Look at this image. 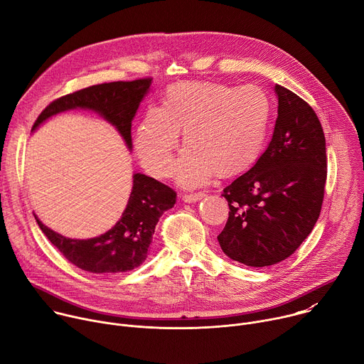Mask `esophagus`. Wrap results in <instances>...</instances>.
Masks as SVG:
<instances>
[{
    "label": "esophagus",
    "instance_id": "34e87169",
    "mask_svg": "<svg viewBox=\"0 0 364 364\" xmlns=\"http://www.w3.org/2000/svg\"><path fill=\"white\" fill-rule=\"evenodd\" d=\"M205 196L204 191H198V193H190V194H183V200L186 203H193V201H198Z\"/></svg>",
    "mask_w": 364,
    "mask_h": 364
}]
</instances>
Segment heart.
<instances>
[{
  "label": "heart",
  "instance_id": "b5f03b06",
  "mask_svg": "<svg viewBox=\"0 0 364 364\" xmlns=\"http://www.w3.org/2000/svg\"><path fill=\"white\" fill-rule=\"evenodd\" d=\"M271 119L272 100L259 86L183 82L167 89L160 108L142 115L134 148L142 167L164 178L183 132L187 148L174 174L180 184L193 187L213 174L230 178L249 170L264 151Z\"/></svg>",
  "mask_w": 364,
  "mask_h": 364
}]
</instances>
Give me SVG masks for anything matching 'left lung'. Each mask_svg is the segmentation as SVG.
<instances>
[{"instance_id":"8db88e82","label":"left lung","mask_w":364,"mask_h":364,"mask_svg":"<svg viewBox=\"0 0 364 364\" xmlns=\"http://www.w3.org/2000/svg\"><path fill=\"white\" fill-rule=\"evenodd\" d=\"M278 118L256 164L223 190L229 219L218 236L236 262L262 268L291 256L318 220L327 180L323 127L314 109L275 85Z\"/></svg>"}]
</instances>
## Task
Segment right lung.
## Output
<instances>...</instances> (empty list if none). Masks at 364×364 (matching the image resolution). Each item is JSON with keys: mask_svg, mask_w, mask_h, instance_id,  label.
Masks as SVG:
<instances>
[{"mask_svg": "<svg viewBox=\"0 0 364 364\" xmlns=\"http://www.w3.org/2000/svg\"><path fill=\"white\" fill-rule=\"evenodd\" d=\"M151 77L131 82H111L80 89L53 100L38 115L33 131L50 117L69 109H89L112 124L132 148L131 124L141 100L151 86ZM176 191L145 174H134V186L127 209L118 223L97 237L69 239L36 222L47 239L77 268L111 275L139 267L148 255L152 235L163 213L176 204Z\"/></svg>", "mask_w": 364, "mask_h": 364, "instance_id": "1", "label": "right lung"}]
</instances>
